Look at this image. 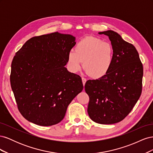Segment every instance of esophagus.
I'll use <instances>...</instances> for the list:
<instances>
[{
    "mask_svg": "<svg viewBox=\"0 0 153 153\" xmlns=\"http://www.w3.org/2000/svg\"><path fill=\"white\" fill-rule=\"evenodd\" d=\"M82 80L83 85H85V82H86V81H87L86 78H84V77H82Z\"/></svg>",
    "mask_w": 153,
    "mask_h": 153,
    "instance_id": "obj_1",
    "label": "esophagus"
}]
</instances>
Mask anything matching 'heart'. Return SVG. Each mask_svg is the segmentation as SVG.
Listing matches in <instances>:
<instances>
[{
  "instance_id": "heart-1",
  "label": "heart",
  "mask_w": 153,
  "mask_h": 153,
  "mask_svg": "<svg viewBox=\"0 0 153 153\" xmlns=\"http://www.w3.org/2000/svg\"><path fill=\"white\" fill-rule=\"evenodd\" d=\"M114 52L109 43L98 38L87 36L76 43L75 50L69 51L68 64L71 69L76 72L82 66L91 77L98 79L105 76L114 62Z\"/></svg>"
}]
</instances>
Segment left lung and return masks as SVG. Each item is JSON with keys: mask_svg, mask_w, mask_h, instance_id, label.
Here are the masks:
<instances>
[{"mask_svg": "<svg viewBox=\"0 0 153 153\" xmlns=\"http://www.w3.org/2000/svg\"><path fill=\"white\" fill-rule=\"evenodd\" d=\"M98 34L108 36L114 52V62L105 76L86 82L85 91L89 96L87 112L95 123L115 124L127 116L140 98L143 66L135 47L116 32Z\"/></svg>", "mask_w": 153, "mask_h": 153, "instance_id": "left-lung-1", "label": "left lung"}]
</instances>
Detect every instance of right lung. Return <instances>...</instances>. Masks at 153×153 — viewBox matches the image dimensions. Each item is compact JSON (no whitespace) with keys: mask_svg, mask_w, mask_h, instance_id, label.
Segmentation results:
<instances>
[{"mask_svg":"<svg viewBox=\"0 0 153 153\" xmlns=\"http://www.w3.org/2000/svg\"><path fill=\"white\" fill-rule=\"evenodd\" d=\"M75 44V37L56 32L33 37L16 53L11 86L18 108L27 121L43 126L60 123L82 91L81 77L65 67Z\"/></svg>","mask_w":153,"mask_h":153,"instance_id":"obj_1","label":"right lung"}]
</instances>
